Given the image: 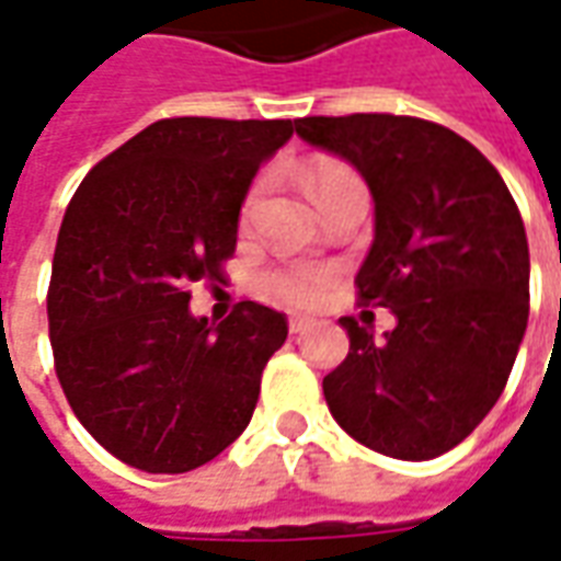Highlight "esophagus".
Wrapping results in <instances>:
<instances>
[{
	"instance_id": "obj_1",
	"label": "esophagus",
	"mask_w": 561,
	"mask_h": 561,
	"mask_svg": "<svg viewBox=\"0 0 561 561\" xmlns=\"http://www.w3.org/2000/svg\"><path fill=\"white\" fill-rule=\"evenodd\" d=\"M312 324H316V321H312V318H306V316H294L291 321H288V330H291V333H306V330L312 328Z\"/></svg>"
}]
</instances>
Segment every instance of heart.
Returning a JSON list of instances; mask_svg holds the SVG:
<instances>
[{
  "instance_id": "heart-1",
  "label": "heart",
  "mask_w": 561,
  "mask_h": 561,
  "mask_svg": "<svg viewBox=\"0 0 561 561\" xmlns=\"http://www.w3.org/2000/svg\"><path fill=\"white\" fill-rule=\"evenodd\" d=\"M342 183H357V176H354L345 164H340V161L316 159L312 164H306L304 185L316 204L328 195L333 185ZM257 195H261V185H255V188L245 195L243 213H240L243 221L249 219V213L255 209ZM330 285H333V270L324 267V264H285V267H273L261 276V288H264V294L288 306L318 304V300L330 291Z\"/></svg>"
}]
</instances>
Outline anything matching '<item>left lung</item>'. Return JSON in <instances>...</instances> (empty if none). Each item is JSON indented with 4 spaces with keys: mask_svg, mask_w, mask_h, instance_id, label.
Masks as SVG:
<instances>
[{
    "mask_svg": "<svg viewBox=\"0 0 561 561\" xmlns=\"http://www.w3.org/2000/svg\"><path fill=\"white\" fill-rule=\"evenodd\" d=\"M294 126L369 185L376 237L354 282L364 304L397 316L385 340L342 318L352 345L324 378L330 414L385 457H442L502 397L526 333L529 243L517 204L469 140L417 116Z\"/></svg>",
    "mask_w": 561,
    "mask_h": 561,
    "instance_id": "8db88e82",
    "label": "left lung"
}]
</instances>
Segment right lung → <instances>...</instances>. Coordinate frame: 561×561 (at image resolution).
<instances>
[{
  "label": "right lung",
  "mask_w": 561,
  "mask_h": 561,
  "mask_svg": "<svg viewBox=\"0 0 561 561\" xmlns=\"http://www.w3.org/2000/svg\"><path fill=\"white\" fill-rule=\"evenodd\" d=\"M291 135V119H159L68 204L47 291L56 376L92 438L135 469H197L252 421L288 321L252 300L221 324L197 318L188 285L221 282L245 192Z\"/></svg>",
  "instance_id": "1"
}]
</instances>
